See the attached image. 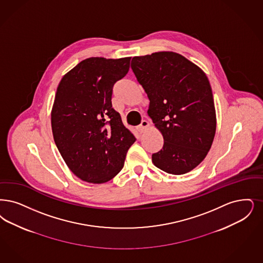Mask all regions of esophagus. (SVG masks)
Instances as JSON below:
<instances>
[{
  "label": "esophagus",
  "mask_w": 263,
  "mask_h": 263,
  "mask_svg": "<svg viewBox=\"0 0 263 263\" xmlns=\"http://www.w3.org/2000/svg\"><path fill=\"white\" fill-rule=\"evenodd\" d=\"M148 126H149V123L147 122V120H143V121L141 122V124L137 127V130H138L140 133H143Z\"/></svg>",
  "instance_id": "esophagus-1"
}]
</instances>
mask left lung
<instances>
[{
    "instance_id": "1",
    "label": "left lung",
    "mask_w": 263,
    "mask_h": 263,
    "mask_svg": "<svg viewBox=\"0 0 263 263\" xmlns=\"http://www.w3.org/2000/svg\"><path fill=\"white\" fill-rule=\"evenodd\" d=\"M131 68L149 100L147 115L164 140L162 148L152 156L154 164L174 175L197 167L206 157L216 130L206 75L173 52L134 57Z\"/></svg>"
}]
</instances>
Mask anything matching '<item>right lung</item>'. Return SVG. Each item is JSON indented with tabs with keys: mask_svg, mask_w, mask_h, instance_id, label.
<instances>
[{
	"mask_svg": "<svg viewBox=\"0 0 263 263\" xmlns=\"http://www.w3.org/2000/svg\"><path fill=\"white\" fill-rule=\"evenodd\" d=\"M131 58H89L63 77L51 120L53 140L78 178L102 184L123 168L136 138L112 107L114 85L129 71Z\"/></svg>",
	"mask_w": 263,
	"mask_h": 263,
	"instance_id": "add662e5",
	"label": "right lung"
}]
</instances>
